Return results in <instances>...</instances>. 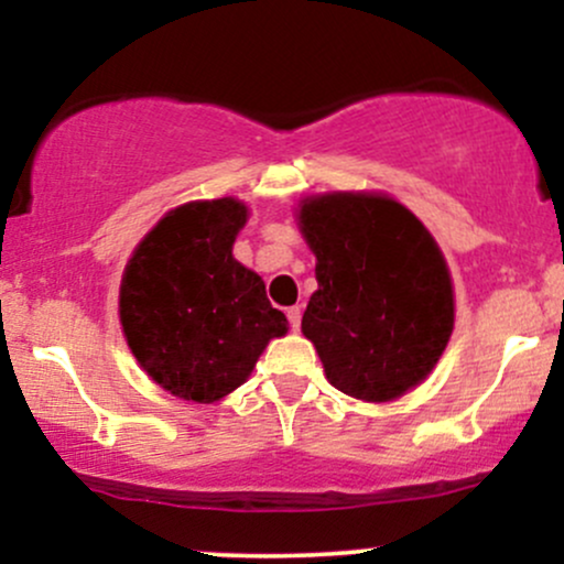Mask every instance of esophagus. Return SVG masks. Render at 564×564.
<instances>
[{
    "label": "esophagus",
    "instance_id": "esophagus-1",
    "mask_svg": "<svg viewBox=\"0 0 564 564\" xmlns=\"http://www.w3.org/2000/svg\"><path fill=\"white\" fill-rule=\"evenodd\" d=\"M286 315H289L291 328H294V332H300V326H302V307H300V304H296V307H289Z\"/></svg>",
    "mask_w": 564,
    "mask_h": 564
}]
</instances>
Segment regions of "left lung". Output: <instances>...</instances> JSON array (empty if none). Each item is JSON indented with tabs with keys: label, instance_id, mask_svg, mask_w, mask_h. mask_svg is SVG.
Returning <instances> with one entry per match:
<instances>
[{
	"label": "left lung",
	"instance_id": "left-lung-1",
	"mask_svg": "<svg viewBox=\"0 0 564 564\" xmlns=\"http://www.w3.org/2000/svg\"><path fill=\"white\" fill-rule=\"evenodd\" d=\"M318 291L302 315L326 379L384 403L416 387L453 332L451 275L435 238L398 200L334 193L304 200Z\"/></svg>",
	"mask_w": 564,
	"mask_h": 564
}]
</instances>
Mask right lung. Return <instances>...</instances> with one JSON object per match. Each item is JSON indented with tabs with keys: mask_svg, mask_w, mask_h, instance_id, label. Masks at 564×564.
<instances>
[{
	"mask_svg": "<svg viewBox=\"0 0 564 564\" xmlns=\"http://www.w3.org/2000/svg\"><path fill=\"white\" fill-rule=\"evenodd\" d=\"M243 223L236 198L185 204L142 238L127 264L119 296L127 345L177 398H225L289 328L262 278L232 260Z\"/></svg>",
	"mask_w": 564,
	"mask_h": 564,
	"instance_id": "add662e5",
	"label": "right lung"
}]
</instances>
